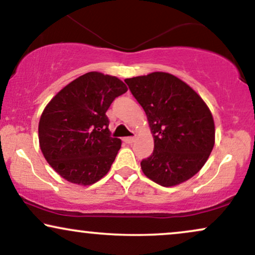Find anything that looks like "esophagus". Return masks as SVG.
Masks as SVG:
<instances>
[{"label": "esophagus", "mask_w": 255, "mask_h": 255, "mask_svg": "<svg viewBox=\"0 0 255 255\" xmlns=\"http://www.w3.org/2000/svg\"><path fill=\"white\" fill-rule=\"evenodd\" d=\"M124 142L128 144H132L134 142V137H125Z\"/></svg>", "instance_id": "obj_1"}]
</instances>
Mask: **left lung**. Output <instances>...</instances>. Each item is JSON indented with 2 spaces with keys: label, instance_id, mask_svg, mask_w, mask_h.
<instances>
[{
  "label": "left lung",
  "instance_id": "obj_1",
  "mask_svg": "<svg viewBox=\"0 0 255 255\" xmlns=\"http://www.w3.org/2000/svg\"><path fill=\"white\" fill-rule=\"evenodd\" d=\"M146 113L153 136L152 155L140 162L144 175L174 187L193 177L215 144V125L203 99L188 84L165 72L125 79Z\"/></svg>",
  "mask_w": 255,
  "mask_h": 255
}]
</instances>
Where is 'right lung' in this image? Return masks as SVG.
<instances>
[{"mask_svg":"<svg viewBox=\"0 0 255 255\" xmlns=\"http://www.w3.org/2000/svg\"><path fill=\"white\" fill-rule=\"evenodd\" d=\"M127 91L117 77L89 72L47 104L39 122L40 149L66 181L91 185L108 174L122 140L111 137L106 111Z\"/></svg>","mask_w":255,"mask_h":255,"instance_id":"obj_1","label":"right lung"}]
</instances>
